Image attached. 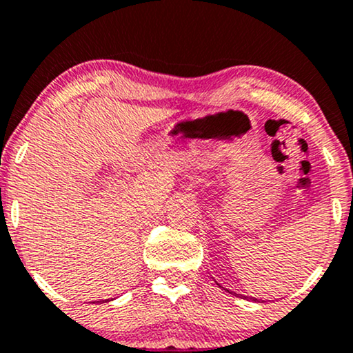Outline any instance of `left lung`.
<instances>
[{"mask_svg":"<svg viewBox=\"0 0 353 353\" xmlns=\"http://www.w3.org/2000/svg\"><path fill=\"white\" fill-rule=\"evenodd\" d=\"M214 281H215V279H214ZM215 283H217V281H215ZM217 286H219V288H222V290H225V291H227V292H230V294L236 296V298H241V299H246V301H254V303H258V299H256V298H250V296L236 294V292H233V291H230V290H227V288H223L222 284H219V283H217ZM260 301H261V299H260ZM261 303H265V301H261Z\"/></svg>","mask_w":353,"mask_h":353,"instance_id":"left-lung-1","label":"left lung"}]
</instances>
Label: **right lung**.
Wrapping results in <instances>:
<instances>
[{
	"mask_svg": "<svg viewBox=\"0 0 353 353\" xmlns=\"http://www.w3.org/2000/svg\"><path fill=\"white\" fill-rule=\"evenodd\" d=\"M108 301H110V299H105V301H100V303H108Z\"/></svg>",
	"mask_w": 353,
	"mask_h": 353,
	"instance_id": "obj_1",
	"label": "right lung"
}]
</instances>
